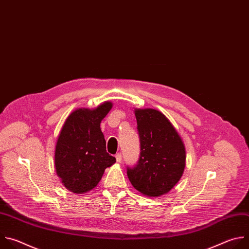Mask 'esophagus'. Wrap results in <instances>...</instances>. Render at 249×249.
Returning <instances> with one entry per match:
<instances>
[{
    "label": "esophagus",
    "mask_w": 249,
    "mask_h": 249,
    "mask_svg": "<svg viewBox=\"0 0 249 249\" xmlns=\"http://www.w3.org/2000/svg\"><path fill=\"white\" fill-rule=\"evenodd\" d=\"M122 158H123V156H122V153H118L117 155H116V160H117V162H122Z\"/></svg>",
    "instance_id": "esophagus-1"
}]
</instances>
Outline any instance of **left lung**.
<instances>
[{"mask_svg": "<svg viewBox=\"0 0 249 249\" xmlns=\"http://www.w3.org/2000/svg\"><path fill=\"white\" fill-rule=\"evenodd\" d=\"M140 156L127 177L142 194L158 197L180 179L185 167L184 144L171 122L154 109H135Z\"/></svg>", "mask_w": 249, "mask_h": 249, "instance_id": "obj_1", "label": "left lung"}]
</instances>
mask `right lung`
<instances>
[{"mask_svg":"<svg viewBox=\"0 0 249 249\" xmlns=\"http://www.w3.org/2000/svg\"><path fill=\"white\" fill-rule=\"evenodd\" d=\"M105 102L96 109H77L66 120L55 149L56 173L71 192L85 193L101 180L106 168L116 163L107 153L101 121L112 109Z\"/></svg>","mask_w":249,"mask_h":249,"instance_id":"add662e5","label":"right lung"}]
</instances>
